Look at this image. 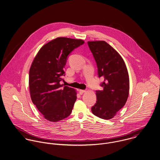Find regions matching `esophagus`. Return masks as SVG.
Wrapping results in <instances>:
<instances>
[{
    "mask_svg": "<svg viewBox=\"0 0 160 160\" xmlns=\"http://www.w3.org/2000/svg\"><path fill=\"white\" fill-rule=\"evenodd\" d=\"M85 91H86L85 90H83V89H80V90H79V93H80V94H83V93H84Z\"/></svg>",
    "mask_w": 160,
    "mask_h": 160,
    "instance_id": "obj_1",
    "label": "esophagus"
}]
</instances>
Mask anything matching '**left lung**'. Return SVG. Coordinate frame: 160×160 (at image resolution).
<instances>
[{"instance_id": "1", "label": "left lung", "mask_w": 160, "mask_h": 160, "mask_svg": "<svg viewBox=\"0 0 160 160\" xmlns=\"http://www.w3.org/2000/svg\"><path fill=\"white\" fill-rule=\"evenodd\" d=\"M98 67L99 78H104L102 90L96 91V103L92 113L104 120L112 118L126 102L129 95V79L124 60L105 41L88 42Z\"/></svg>"}]
</instances>
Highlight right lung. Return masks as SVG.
<instances>
[{
	"mask_svg": "<svg viewBox=\"0 0 160 160\" xmlns=\"http://www.w3.org/2000/svg\"><path fill=\"white\" fill-rule=\"evenodd\" d=\"M85 42L58 37L44 45L37 54L29 74L31 98L43 117L58 122L69 116L77 99L76 91L60 84L65 75L68 56ZM64 87L63 88V87Z\"/></svg>",
	"mask_w": 160,
	"mask_h": 160,
	"instance_id": "obj_1",
	"label": "right lung"
}]
</instances>
